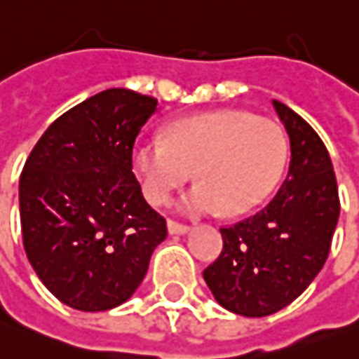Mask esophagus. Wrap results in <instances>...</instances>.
I'll list each match as a JSON object with an SVG mask.
<instances>
[{
    "mask_svg": "<svg viewBox=\"0 0 359 359\" xmlns=\"http://www.w3.org/2000/svg\"><path fill=\"white\" fill-rule=\"evenodd\" d=\"M191 226L189 224H185V222H177V221H168V231H170V234H185V232L189 231Z\"/></svg>",
    "mask_w": 359,
    "mask_h": 359,
    "instance_id": "34e87169",
    "label": "esophagus"
}]
</instances>
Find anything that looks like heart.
Segmentation results:
<instances>
[{"instance_id": "obj_1", "label": "heart", "mask_w": 359, "mask_h": 359, "mask_svg": "<svg viewBox=\"0 0 359 359\" xmlns=\"http://www.w3.org/2000/svg\"><path fill=\"white\" fill-rule=\"evenodd\" d=\"M287 154L283 128L246 111H215L174 121L162 138L138 140L133 168L148 201L164 205L191 175L199 185L182 209L238 215L256 207L281 175Z\"/></svg>"}]
</instances>
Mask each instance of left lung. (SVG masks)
Wrapping results in <instances>:
<instances>
[{"mask_svg":"<svg viewBox=\"0 0 359 359\" xmlns=\"http://www.w3.org/2000/svg\"><path fill=\"white\" fill-rule=\"evenodd\" d=\"M291 140L289 172L262 211L222 226V252L203 278L222 307L268 316L287 307L323 269L340 199L325 142L293 109L273 101Z\"/></svg>","mask_w":359,"mask_h":359,"instance_id":"8db88e82","label":"left lung"}]
</instances>
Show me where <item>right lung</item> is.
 Here are the masks:
<instances>
[{"mask_svg":"<svg viewBox=\"0 0 359 359\" xmlns=\"http://www.w3.org/2000/svg\"><path fill=\"white\" fill-rule=\"evenodd\" d=\"M158 101L105 90L56 118L19 180L27 258L44 287L86 313L125 303L168 234L133 174V148Z\"/></svg>","mask_w":359,"mask_h":359,"instance_id":"right-lung-1","label":"right lung"}]
</instances>
